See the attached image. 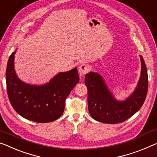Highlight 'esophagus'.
Returning <instances> with one entry per match:
<instances>
[{
  "mask_svg": "<svg viewBox=\"0 0 157 157\" xmlns=\"http://www.w3.org/2000/svg\"><path fill=\"white\" fill-rule=\"evenodd\" d=\"M89 71V67L88 65L86 64H81L80 67H78V72L81 75L83 76L85 75L86 73H88Z\"/></svg>",
  "mask_w": 157,
  "mask_h": 157,
  "instance_id": "34e87169",
  "label": "esophagus"
}]
</instances>
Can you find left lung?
<instances>
[{
	"mask_svg": "<svg viewBox=\"0 0 157 157\" xmlns=\"http://www.w3.org/2000/svg\"><path fill=\"white\" fill-rule=\"evenodd\" d=\"M140 76L136 89L125 100H118L114 98L100 74L90 71L86 74L88 111L94 119L105 124H119L129 119L140 109L147 93L148 76L143 57L140 55Z\"/></svg>",
	"mask_w": 157,
	"mask_h": 157,
	"instance_id": "1",
	"label": "left lung"
}]
</instances>
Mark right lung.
Listing matches in <instances>:
<instances>
[{
  "instance_id": "right-lung-1",
  "label": "right lung",
  "mask_w": 157,
  "mask_h": 157,
  "mask_svg": "<svg viewBox=\"0 0 157 157\" xmlns=\"http://www.w3.org/2000/svg\"><path fill=\"white\" fill-rule=\"evenodd\" d=\"M17 50L9 57L6 74L11 105L26 119L37 123L54 121L63 114L66 98L78 83L77 68L59 72L43 85H31L17 75L14 62Z\"/></svg>"
}]
</instances>
